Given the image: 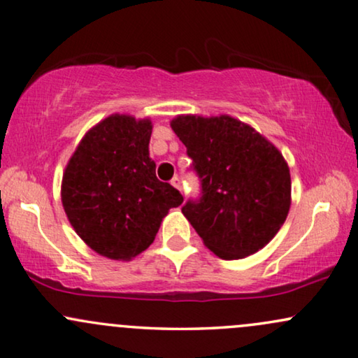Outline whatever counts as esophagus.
<instances>
[{"mask_svg": "<svg viewBox=\"0 0 358 358\" xmlns=\"http://www.w3.org/2000/svg\"><path fill=\"white\" fill-rule=\"evenodd\" d=\"M172 185L175 186V188H177V189H180V191H181V180H180L178 177L172 178Z\"/></svg>", "mask_w": 358, "mask_h": 358, "instance_id": "1", "label": "esophagus"}]
</instances>
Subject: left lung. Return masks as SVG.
Listing matches in <instances>:
<instances>
[{
  "mask_svg": "<svg viewBox=\"0 0 358 358\" xmlns=\"http://www.w3.org/2000/svg\"><path fill=\"white\" fill-rule=\"evenodd\" d=\"M199 178V196L181 213L222 259H240L268 245L290 208L284 157L259 133L222 115H186L172 122Z\"/></svg>",
  "mask_w": 358,
  "mask_h": 358,
  "instance_id": "8db88e82",
  "label": "left lung"
}]
</instances>
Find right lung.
<instances>
[{
    "mask_svg": "<svg viewBox=\"0 0 358 358\" xmlns=\"http://www.w3.org/2000/svg\"><path fill=\"white\" fill-rule=\"evenodd\" d=\"M152 124L112 115L84 136L63 175L62 201L76 234L99 255L127 261L152 243L169 209L183 203L155 177Z\"/></svg>",
    "mask_w": 358,
    "mask_h": 358,
    "instance_id": "1",
    "label": "right lung"
}]
</instances>
